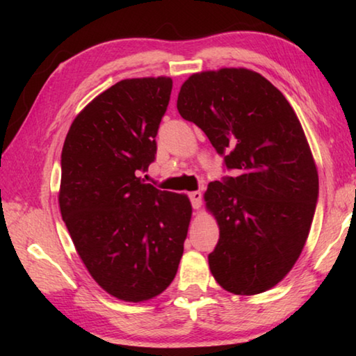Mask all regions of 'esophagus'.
I'll list each match as a JSON object with an SVG mask.
<instances>
[{
  "mask_svg": "<svg viewBox=\"0 0 356 356\" xmlns=\"http://www.w3.org/2000/svg\"><path fill=\"white\" fill-rule=\"evenodd\" d=\"M188 197L191 201L193 209L197 210L201 207V204H202V193L201 191H191V193H188Z\"/></svg>",
  "mask_w": 356,
  "mask_h": 356,
  "instance_id": "1",
  "label": "esophagus"
}]
</instances>
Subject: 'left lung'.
Instances as JSON below:
<instances>
[{"mask_svg":"<svg viewBox=\"0 0 356 356\" xmlns=\"http://www.w3.org/2000/svg\"><path fill=\"white\" fill-rule=\"evenodd\" d=\"M177 110L234 171L204 195L220 227L210 272L236 295L268 291L297 262L318 197L317 168L297 114L280 89L248 69L193 74L180 88Z\"/></svg>","mask_w":356,"mask_h":356,"instance_id":"1","label":"left lung"}]
</instances>
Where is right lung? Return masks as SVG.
<instances>
[{
    "mask_svg": "<svg viewBox=\"0 0 356 356\" xmlns=\"http://www.w3.org/2000/svg\"><path fill=\"white\" fill-rule=\"evenodd\" d=\"M168 76L122 80L72 122L61 154L59 209L95 282L124 301H146L177 273L191 218L185 195L144 184L170 104Z\"/></svg>",
    "mask_w": 356,
    "mask_h": 356,
    "instance_id": "right-lung-1",
    "label": "right lung"
}]
</instances>
